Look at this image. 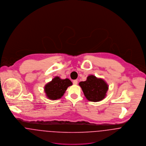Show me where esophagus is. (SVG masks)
Masks as SVG:
<instances>
[{"instance_id": "obj_1", "label": "esophagus", "mask_w": 146, "mask_h": 146, "mask_svg": "<svg viewBox=\"0 0 146 146\" xmlns=\"http://www.w3.org/2000/svg\"><path fill=\"white\" fill-rule=\"evenodd\" d=\"M73 84L76 85L78 83V81L77 80H74V81H73Z\"/></svg>"}]
</instances>
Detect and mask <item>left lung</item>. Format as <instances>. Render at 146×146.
<instances>
[{"label":"left lung","instance_id":"8db88e82","mask_svg":"<svg viewBox=\"0 0 146 146\" xmlns=\"http://www.w3.org/2000/svg\"><path fill=\"white\" fill-rule=\"evenodd\" d=\"M79 86L87 100L92 102H99L104 99L109 90L106 81L92 74L88 76L86 81L80 82Z\"/></svg>","mask_w":146,"mask_h":146}]
</instances>
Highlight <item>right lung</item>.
<instances>
[{"label": "right lung", "instance_id": "1", "mask_svg": "<svg viewBox=\"0 0 146 146\" xmlns=\"http://www.w3.org/2000/svg\"><path fill=\"white\" fill-rule=\"evenodd\" d=\"M73 84L68 78L62 80L60 77L56 76L44 86L46 97L49 100H56L64 95L67 88Z\"/></svg>", "mask_w": 146, "mask_h": 146}]
</instances>
